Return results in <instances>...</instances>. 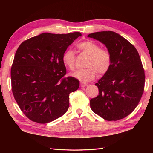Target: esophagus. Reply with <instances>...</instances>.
<instances>
[{
	"mask_svg": "<svg viewBox=\"0 0 153 153\" xmlns=\"http://www.w3.org/2000/svg\"><path fill=\"white\" fill-rule=\"evenodd\" d=\"M87 85V84L85 83H83V82L80 83V86H81V87H82V88H83V87H85Z\"/></svg>",
	"mask_w": 153,
	"mask_h": 153,
	"instance_id": "esophagus-1",
	"label": "esophagus"
}]
</instances>
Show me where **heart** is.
I'll use <instances>...</instances> for the list:
<instances>
[{
	"label": "heart",
	"mask_w": 153,
	"mask_h": 153,
	"mask_svg": "<svg viewBox=\"0 0 153 153\" xmlns=\"http://www.w3.org/2000/svg\"><path fill=\"white\" fill-rule=\"evenodd\" d=\"M77 48L83 53L89 55L85 69L77 70L71 74V76L81 82H87L93 80L97 72L105 74L111 66V55L105 48H100L99 45L91 41L81 42L77 45ZM62 63L68 69L73 70L75 67V55L71 50L64 52L62 58Z\"/></svg>",
	"instance_id": "obj_1"
}]
</instances>
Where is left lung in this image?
Masks as SVG:
<instances>
[{
	"instance_id": "1",
	"label": "left lung",
	"mask_w": 153,
	"mask_h": 153,
	"mask_svg": "<svg viewBox=\"0 0 153 153\" xmlns=\"http://www.w3.org/2000/svg\"><path fill=\"white\" fill-rule=\"evenodd\" d=\"M87 37L100 41L111 55L110 69L95 85L99 95L90 100L93 111L108 121H116L131 114L144 91L145 72L135 47L115 32H95Z\"/></svg>"
}]
</instances>
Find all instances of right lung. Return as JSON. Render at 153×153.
Masks as SVG:
<instances>
[{"label":"right lung","instance_id":"right-lung-1","mask_svg":"<svg viewBox=\"0 0 153 153\" xmlns=\"http://www.w3.org/2000/svg\"><path fill=\"white\" fill-rule=\"evenodd\" d=\"M79 36V32L43 33L24 41L16 51L11 68L12 93L32 121L51 122L69 108L70 94L78 89L79 82L73 77L64 78L66 70L62 58Z\"/></svg>","mask_w":153,"mask_h":153}]
</instances>
